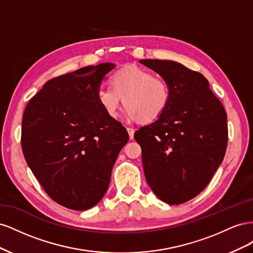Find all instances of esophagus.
Instances as JSON below:
<instances>
[{"instance_id": "1", "label": "esophagus", "mask_w": 253, "mask_h": 253, "mask_svg": "<svg viewBox=\"0 0 253 253\" xmlns=\"http://www.w3.org/2000/svg\"><path fill=\"white\" fill-rule=\"evenodd\" d=\"M127 133H128V136H129V139H133L134 138V128H131V127H127Z\"/></svg>"}]
</instances>
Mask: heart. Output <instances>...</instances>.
<instances>
[{
	"instance_id": "b5f03b06",
	"label": "heart",
	"mask_w": 253,
	"mask_h": 253,
	"mask_svg": "<svg viewBox=\"0 0 253 253\" xmlns=\"http://www.w3.org/2000/svg\"><path fill=\"white\" fill-rule=\"evenodd\" d=\"M112 86L101 84L97 89V100L111 118L118 115L122 98L125 113L129 119L142 124L157 120L170 102V88L162 78L138 66H127L115 73Z\"/></svg>"
}]
</instances>
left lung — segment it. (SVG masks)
I'll return each mask as SVG.
<instances>
[{"mask_svg":"<svg viewBox=\"0 0 253 253\" xmlns=\"http://www.w3.org/2000/svg\"><path fill=\"white\" fill-rule=\"evenodd\" d=\"M139 62L160 75L171 95L162 116L134 134L144 176L160 200L179 205L200 194L223 162L227 114L201 73L170 60Z\"/></svg>","mask_w":253,"mask_h":253,"instance_id":"8db88e82","label":"left lung"}]
</instances>
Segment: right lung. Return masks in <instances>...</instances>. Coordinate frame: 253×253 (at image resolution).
<instances>
[{
    "mask_svg": "<svg viewBox=\"0 0 253 253\" xmlns=\"http://www.w3.org/2000/svg\"><path fill=\"white\" fill-rule=\"evenodd\" d=\"M114 63L82 67L53 78L30 99L22 120L25 160L51 200L73 210L96 206L128 134L109 117L97 89Z\"/></svg>",
    "mask_w": 253,
    "mask_h": 253,
    "instance_id": "right-lung-1",
    "label": "right lung"
}]
</instances>
